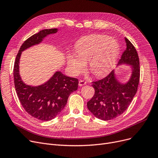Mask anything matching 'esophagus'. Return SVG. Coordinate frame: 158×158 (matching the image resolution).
<instances>
[{
	"label": "esophagus",
	"mask_w": 158,
	"mask_h": 158,
	"mask_svg": "<svg viewBox=\"0 0 158 158\" xmlns=\"http://www.w3.org/2000/svg\"><path fill=\"white\" fill-rule=\"evenodd\" d=\"M86 84V81H85V80H80L79 82V85L80 86H84Z\"/></svg>",
	"instance_id": "1"
}]
</instances>
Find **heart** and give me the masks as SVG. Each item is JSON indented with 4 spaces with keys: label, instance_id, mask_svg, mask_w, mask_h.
<instances>
[{
    "label": "heart",
    "instance_id": "b5f03b06",
    "mask_svg": "<svg viewBox=\"0 0 158 158\" xmlns=\"http://www.w3.org/2000/svg\"><path fill=\"white\" fill-rule=\"evenodd\" d=\"M76 54H69L66 63L70 72L77 76L88 62L89 70L97 77L104 76L114 67L120 53L117 41L103 35H92L81 38L76 44Z\"/></svg>",
    "mask_w": 158,
    "mask_h": 158
}]
</instances>
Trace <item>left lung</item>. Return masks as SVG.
I'll return each mask as SVG.
<instances>
[{"label": "left lung", "mask_w": 158, "mask_h": 158, "mask_svg": "<svg viewBox=\"0 0 158 158\" xmlns=\"http://www.w3.org/2000/svg\"><path fill=\"white\" fill-rule=\"evenodd\" d=\"M126 50L118 65L131 66L132 72L126 82H120L113 70L104 79L92 82L95 94L87 102L89 111L102 120L117 118L125 111L136 94L139 81V61L136 50L131 41L125 38Z\"/></svg>", "instance_id": "1"}]
</instances>
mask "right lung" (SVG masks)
<instances>
[{
	"instance_id": "add662e5",
	"label": "right lung",
	"mask_w": 158,
	"mask_h": 158,
	"mask_svg": "<svg viewBox=\"0 0 158 158\" xmlns=\"http://www.w3.org/2000/svg\"><path fill=\"white\" fill-rule=\"evenodd\" d=\"M57 29L40 31L24 41L16 55L14 64V83L19 101L28 114L38 120H51L60 113L67 102L69 95L78 88V79L66 76L57 71L45 83L33 86L25 84L20 75L19 63L22 52L40 44L48 35L54 34Z\"/></svg>"
}]
</instances>
